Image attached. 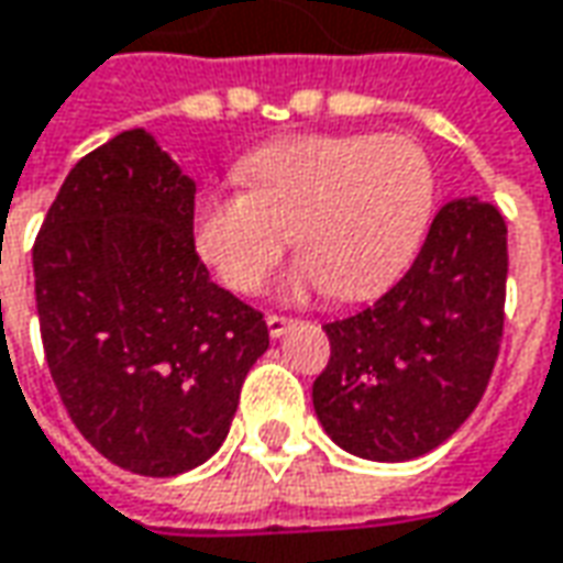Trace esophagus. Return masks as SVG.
<instances>
[{
	"mask_svg": "<svg viewBox=\"0 0 563 563\" xmlns=\"http://www.w3.org/2000/svg\"><path fill=\"white\" fill-rule=\"evenodd\" d=\"M292 327V320L289 317H280V313H267V332L274 335V339H280L283 332Z\"/></svg>",
	"mask_w": 563,
	"mask_h": 563,
	"instance_id": "34e87169",
	"label": "esophagus"
}]
</instances>
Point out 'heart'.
Listing matches in <instances>:
<instances>
[{"label": "heart", "mask_w": 563, "mask_h": 563, "mask_svg": "<svg viewBox=\"0 0 563 563\" xmlns=\"http://www.w3.org/2000/svg\"><path fill=\"white\" fill-rule=\"evenodd\" d=\"M246 190L206 194L194 218L202 265L231 292H258L289 246V298L327 289L354 301L385 289L419 250L438 178L404 135H296L236 166Z\"/></svg>", "instance_id": "heart-1"}]
</instances>
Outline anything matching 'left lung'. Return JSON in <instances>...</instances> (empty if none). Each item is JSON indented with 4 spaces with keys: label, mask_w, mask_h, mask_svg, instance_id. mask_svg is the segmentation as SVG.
I'll list each match as a JSON object with an SVG mask.
<instances>
[{
    "label": "left lung",
    "mask_w": 563,
    "mask_h": 563,
    "mask_svg": "<svg viewBox=\"0 0 563 563\" xmlns=\"http://www.w3.org/2000/svg\"><path fill=\"white\" fill-rule=\"evenodd\" d=\"M506 233L493 202L450 200L400 283L323 327L332 354L313 382V412L342 450L407 462L472 416L506 323Z\"/></svg>",
    "instance_id": "1"
}]
</instances>
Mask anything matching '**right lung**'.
Segmentation results:
<instances>
[{
    "label": "right lung",
    "instance_id": "right-lung-1",
    "mask_svg": "<svg viewBox=\"0 0 563 563\" xmlns=\"http://www.w3.org/2000/svg\"><path fill=\"white\" fill-rule=\"evenodd\" d=\"M197 181L147 129L82 156L33 246L42 347L82 438L144 477L190 472L231 431L265 317L209 280Z\"/></svg>",
    "mask_w": 563,
    "mask_h": 563
}]
</instances>
